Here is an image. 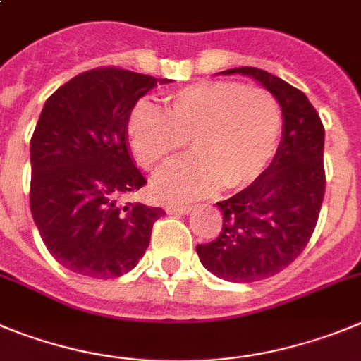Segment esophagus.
Segmentation results:
<instances>
[{
  "label": "esophagus",
  "mask_w": 361,
  "mask_h": 361,
  "mask_svg": "<svg viewBox=\"0 0 361 361\" xmlns=\"http://www.w3.org/2000/svg\"><path fill=\"white\" fill-rule=\"evenodd\" d=\"M192 207H176V204H169L167 214H190Z\"/></svg>",
  "instance_id": "esophagus-1"
}]
</instances>
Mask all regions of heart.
Listing matches in <instances>:
<instances>
[{"instance_id":"obj_1","label":"heart","mask_w":361,"mask_h":361,"mask_svg":"<svg viewBox=\"0 0 361 361\" xmlns=\"http://www.w3.org/2000/svg\"><path fill=\"white\" fill-rule=\"evenodd\" d=\"M164 111L138 102L128 118L133 157L158 171L190 140L194 157L171 165L154 180V194L185 203L217 192L245 188L274 160L282 129L279 102L262 87L232 80L190 84L164 99Z\"/></svg>"}]
</instances>
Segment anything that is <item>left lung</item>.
<instances>
[{"label":"left lung","instance_id":"8db88e82","mask_svg":"<svg viewBox=\"0 0 361 361\" xmlns=\"http://www.w3.org/2000/svg\"><path fill=\"white\" fill-rule=\"evenodd\" d=\"M221 73L252 77L282 109V138L269 167L245 190L216 203L223 228L214 241L196 246L201 264L216 277L255 282L288 268L317 226L326 190L324 126L300 90L268 71L243 66Z\"/></svg>","mask_w":361,"mask_h":361}]
</instances>
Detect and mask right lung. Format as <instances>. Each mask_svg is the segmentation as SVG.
<instances>
[{
    "mask_svg": "<svg viewBox=\"0 0 361 361\" xmlns=\"http://www.w3.org/2000/svg\"><path fill=\"white\" fill-rule=\"evenodd\" d=\"M154 79L97 68L68 80L44 102L30 140V210L55 261L79 275L115 279L144 257L164 210L122 203L144 187L133 161L128 118Z\"/></svg>",
    "mask_w": 361,
    "mask_h": 361,
    "instance_id": "add662e5",
    "label": "right lung"
}]
</instances>
